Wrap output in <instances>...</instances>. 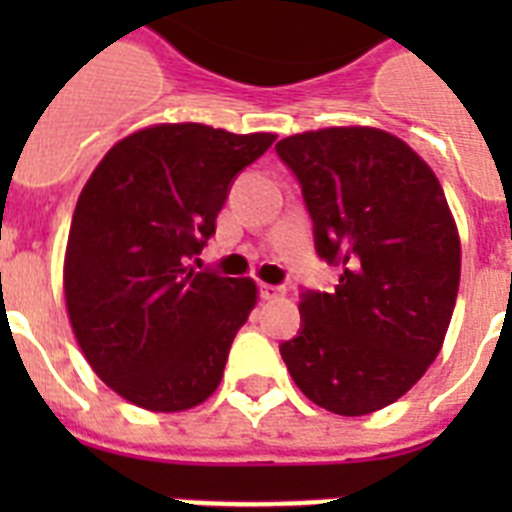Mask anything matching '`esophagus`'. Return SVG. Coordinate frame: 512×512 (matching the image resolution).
<instances>
[{
    "mask_svg": "<svg viewBox=\"0 0 512 512\" xmlns=\"http://www.w3.org/2000/svg\"><path fill=\"white\" fill-rule=\"evenodd\" d=\"M260 297L263 300H279V297H284V289L273 287V284H260Z\"/></svg>",
    "mask_w": 512,
    "mask_h": 512,
    "instance_id": "obj_1",
    "label": "esophagus"
}]
</instances>
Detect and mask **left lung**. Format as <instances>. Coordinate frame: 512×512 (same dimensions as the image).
Here are the masks:
<instances>
[{
    "mask_svg": "<svg viewBox=\"0 0 512 512\" xmlns=\"http://www.w3.org/2000/svg\"><path fill=\"white\" fill-rule=\"evenodd\" d=\"M303 185L335 292H305L281 345L292 380L342 417L393 404L444 345L460 289V233L436 172L377 127H327L276 143Z\"/></svg>",
    "mask_w": 512,
    "mask_h": 512,
    "instance_id": "8db88e82",
    "label": "left lung"
}]
</instances>
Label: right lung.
Masks as SVG:
<instances>
[{
  "label": "right lung",
  "mask_w": 512,
  "mask_h": 512,
  "mask_svg": "<svg viewBox=\"0 0 512 512\" xmlns=\"http://www.w3.org/2000/svg\"><path fill=\"white\" fill-rule=\"evenodd\" d=\"M273 140L151 124L119 140L84 183L63 260L68 321L92 372L130 404L185 412L223 380L257 284L185 263L215 233L233 177Z\"/></svg>",
  "instance_id": "right-lung-1"
}]
</instances>
